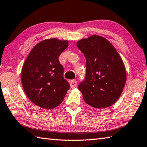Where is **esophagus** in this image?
Wrapping results in <instances>:
<instances>
[{
    "instance_id": "1",
    "label": "esophagus",
    "mask_w": 147,
    "mask_h": 147,
    "mask_svg": "<svg viewBox=\"0 0 147 147\" xmlns=\"http://www.w3.org/2000/svg\"><path fill=\"white\" fill-rule=\"evenodd\" d=\"M70 84L71 88H74L76 87V86L77 84V82L76 81V80H71L70 82Z\"/></svg>"
}]
</instances>
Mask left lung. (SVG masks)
<instances>
[{
  "label": "left lung",
  "mask_w": 147,
  "mask_h": 147,
  "mask_svg": "<svg viewBox=\"0 0 147 147\" xmlns=\"http://www.w3.org/2000/svg\"><path fill=\"white\" fill-rule=\"evenodd\" d=\"M86 59L85 78L78 86L85 102L102 109L120 97L126 82L125 65L116 49L106 38L93 35L77 43Z\"/></svg>",
  "instance_id": "1"
}]
</instances>
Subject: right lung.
Wrapping results in <instances>:
<instances>
[{"label": "right lung", "instance_id": "add662e5", "mask_svg": "<svg viewBox=\"0 0 147 147\" xmlns=\"http://www.w3.org/2000/svg\"><path fill=\"white\" fill-rule=\"evenodd\" d=\"M68 46L67 40L56 38L41 41L31 50L22 67L21 81L25 93L30 101L43 109L59 106L70 89L59 61L60 54Z\"/></svg>", "mask_w": 147, "mask_h": 147}]
</instances>
